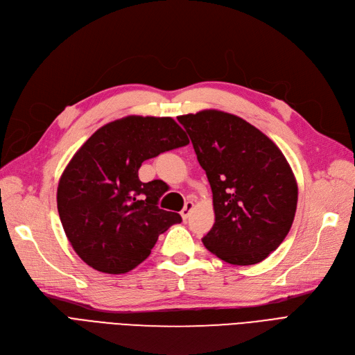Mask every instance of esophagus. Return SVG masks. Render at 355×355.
Instances as JSON below:
<instances>
[{
  "instance_id": "34e87169",
  "label": "esophagus",
  "mask_w": 355,
  "mask_h": 355,
  "mask_svg": "<svg viewBox=\"0 0 355 355\" xmlns=\"http://www.w3.org/2000/svg\"><path fill=\"white\" fill-rule=\"evenodd\" d=\"M193 207H194V203L193 202H187L186 205H184V207H182V210H181V218L186 220L189 216H190V213H191V210H193Z\"/></svg>"
}]
</instances>
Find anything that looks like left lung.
Wrapping results in <instances>:
<instances>
[{"mask_svg": "<svg viewBox=\"0 0 355 355\" xmlns=\"http://www.w3.org/2000/svg\"><path fill=\"white\" fill-rule=\"evenodd\" d=\"M213 193L206 248L234 266H252L279 248L295 220L297 182L268 136L219 110L177 117Z\"/></svg>", "mask_w": 355, "mask_h": 355, "instance_id": "left-lung-1", "label": "left lung"}]
</instances>
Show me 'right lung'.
<instances>
[{
	"label": "right lung",
	"mask_w": 355,
	"mask_h": 355,
	"mask_svg": "<svg viewBox=\"0 0 355 355\" xmlns=\"http://www.w3.org/2000/svg\"><path fill=\"white\" fill-rule=\"evenodd\" d=\"M171 117L128 116L107 123L76 150L58 186V211L73 251L107 274L145 261L181 216L158 207L159 180L142 182L144 161L189 145Z\"/></svg>",
	"instance_id": "add662e5"
}]
</instances>
